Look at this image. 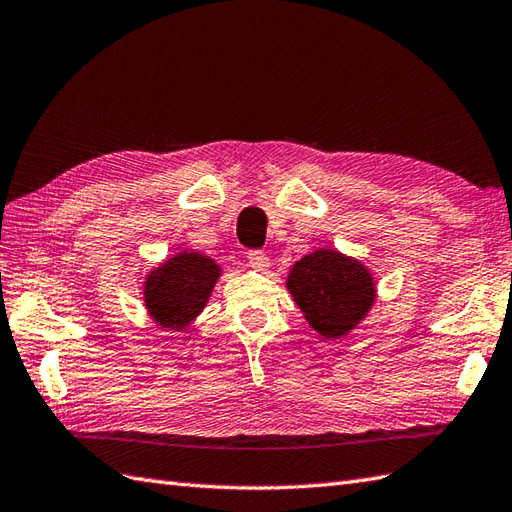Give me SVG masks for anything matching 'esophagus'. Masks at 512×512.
<instances>
[{
    "mask_svg": "<svg viewBox=\"0 0 512 512\" xmlns=\"http://www.w3.org/2000/svg\"><path fill=\"white\" fill-rule=\"evenodd\" d=\"M247 260L256 271H265L269 267V256L265 252H260V249H252V252L247 254Z\"/></svg>",
    "mask_w": 512,
    "mask_h": 512,
    "instance_id": "esophagus-1",
    "label": "esophagus"
}]
</instances>
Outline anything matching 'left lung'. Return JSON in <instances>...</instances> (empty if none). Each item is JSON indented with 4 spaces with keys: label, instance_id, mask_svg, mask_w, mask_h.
<instances>
[{
    "label": "left lung",
    "instance_id": "8db88e82",
    "mask_svg": "<svg viewBox=\"0 0 512 512\" xmlns=\"http://www.w3.org/2000/svg\"><path fill=\"white\" fill-rule=\"evenodd\" d=\"M287 289L302 317L326 339H342L377 302V280L359 258L320 247L289 267Z\"/></svg>",
    "mask_w": 512,
    "mask_h": 512
}]
</instances>
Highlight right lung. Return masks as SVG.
<instances>
[{"label": "right lung", "mask_w": 512, "mask_h": 512, "mask_svg": "<svg viewBox=\"0 0 512 512\" xmlns=\"http://www.w3.org/2000/svg\"><path fill=\"white\" fill-rule=\"evenodd\" d=\"M221 274L217 260L195 249H181L146 274L142 282L146 313L164 331L184 333L206 309Z\"/></svg>", "instance_id": "add662e5"}]
</instances>
